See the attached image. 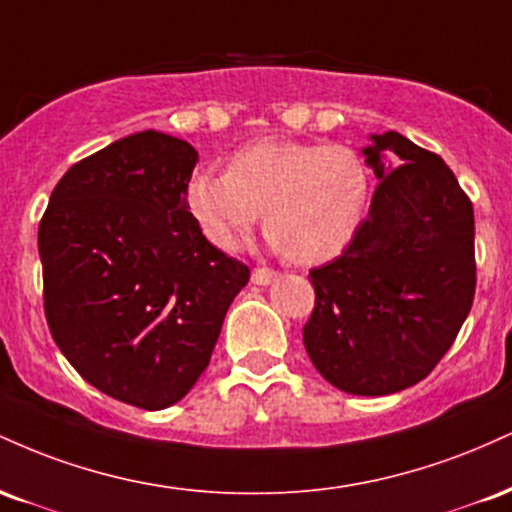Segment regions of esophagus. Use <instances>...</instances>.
<instances>
[{
  "label": "esophagus",
  "instance_id": "obj_1",
  "mask_svg": "<svg viewBox=\"0 0 512 512\" xmlns=\"http://www.w3.org/2000/svg\"><path fill=\"white\" fill-rule=\"evenodd\" d=\"M274 279H276L274 269H269V267H255V269H252V281H255V284L267 286V284H272Z\"/></svg>",
  "mask_w": 512,
  "mask_h": 512
}]
</instances>
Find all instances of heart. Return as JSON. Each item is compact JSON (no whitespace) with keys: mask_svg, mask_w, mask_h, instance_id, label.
Returning a JSON list of instances; mask_svg holds the SVG:
<instances>
[{"mask_svg":"<svg viewBox=\"0 0 512 512\" xmlns=\"http://www.w3.org/2000/svg\"><path fill=\"white\" fill-rule=\"evenodd\" d=\"M368 195V166L349 146L257 142L231 158L228 173H192L185 207L199 233L226 252L248 240L267 209L269 243L293 262L320 264L354 238Z\"/></svg>","mask_w":512,"mask_h":512,"instance_id":"b5f03b06","label":"heart"}]
</instances>
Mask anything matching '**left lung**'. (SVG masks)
Masks as SVG:
<instances>
[{
  "mask_svg": "<svg viewBox=\"0 0 512 512\" xmlns=\"http://www.w3.org/2000/svg\"><path fill=\"white\" fill-rule=\"evenodd\" d=\"M378 187L342 255L310 269L303 344L349 395H392L448 354L477 289L474 209L433 151L397 132L363 149Z\"/></svg>",
  "mask_w": 512,
  "mask_h": 512,
  "instance_id": "obj_1",
  "label": "left lung"
}]
</instances>
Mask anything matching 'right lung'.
<instances>
[{"mask_svg": "<svg viewBox=\"0 0 512 512\" xmlns=\"http://www.w3.org/2000/svg\"><path fill=\"white\" fill-rule=\"evenodd\" d=\"M197 158L170 134H132L74 163L40 219L52 339L86 383L139 409L192 390L250 279L187 214Z\"/></svg>", "mask_w": 512, "mask_h": 512, "instance_id": "1", "label": "right lung"}]
</instances>
